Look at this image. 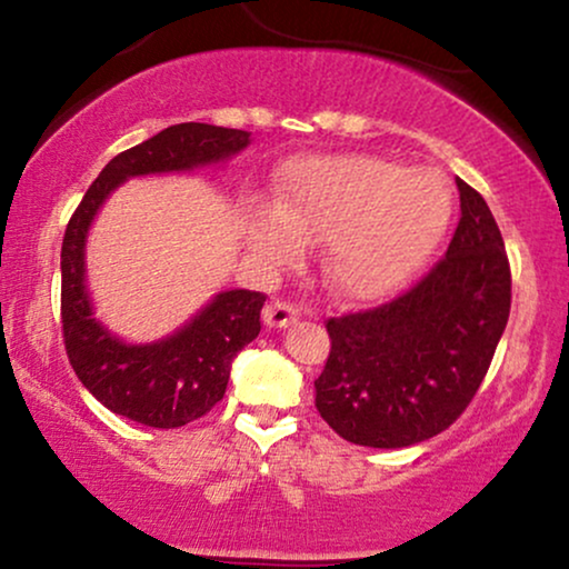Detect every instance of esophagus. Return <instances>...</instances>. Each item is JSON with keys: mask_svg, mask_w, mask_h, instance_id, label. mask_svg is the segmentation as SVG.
Instances as JSON below:
<instances>
[{"mask_svg": "<svg viewBox=\"0 0 569 569\" xmlns=\"http://www.w3.org/2000/svg\"><path fill=\"white\" fill-rule=\"evenodd\" d=\"M300 318V308L290 300H271L267 308H263V321L274 329H284V326L295 323Z\"/></svg>", "mask_w": 569, "mask_h": 569, "instance_id": "1", "label": "esophagus"}]
</instances>
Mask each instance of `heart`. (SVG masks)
Segmentation results:
<instances>
[{"label":"heart","instance_id":"1","mask_svg":"<svg viewBox=\"0 0 569 569\" xmlns=\"http://www.w3.org/2000/svg\"><path fill=\"white\" fill-rule=\"evenodd\" d=\"M453 193L438 170L376 154H326L284 170L279 209L248 222V243L282 263L302 238L326 240V269L347 295H383L407 284L446 238Z\"/></svg>","mask_w":569,"mask_h":569}]
</instances>
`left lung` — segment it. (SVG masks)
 Instances as JSON below:
<instances>
[{
    "instance_id": "left-lung-1",
    "label": "left lung",
    "mask_w": 569,
    "mask_h": 569,
    "mask_svg": "<svg viewBox=\"0 0 569 569\" xmlns=\"http://www.w3.org/2000/svg\"><path fill=\"white\" fill-rule=\"evenodd\" d=\"M448 251L407 292L326 321L316 409L355 446L407 448L463 415L510 316V261L485 197L456 178Z\"/></svg>"
}]
</instances>
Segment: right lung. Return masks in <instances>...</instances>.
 Wrapping results in <instances>:
<instances>
[{
	"instance_id": "right-lung-1",
	"label": "right lung",
	"mask_w": 569,
	"mask_h": 569,
	"mask_svg": "<svg viewBox=\"0 0 569 569\" xmlns=\"http://www.w3.org/2000/svg\"><path fill=\"white\" fill-rule=\"evenodd\" d=\"M248 137V131L197 121L162 129L116 154L69 217L61 243V333L80 383L113 415L173 430L212 411L228 388L232 357L259 337L267 295L220 292L173 337L158 345H123L92 318L84 290V236L92 217L127 178L220 162L243 150Z\"/></svg>"
}]
</instances>
